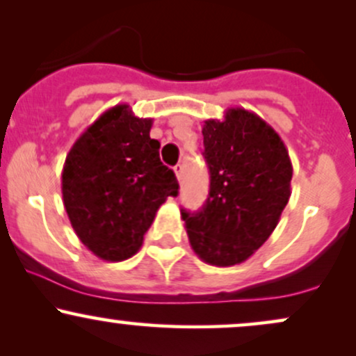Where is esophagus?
<instances>
[{"instance_id": "esophagus-1", "label": "esophagus", "mask_w": 356, "mask_h": 356, "mask_svg": "<svg viewBox=\"0 0 356 356\" xmlns=\"http://www.w3.org/2000/svg\"><path fill=\"white\" fill-rule=\"evenodd\" d=\"M174 174H175V177H177V181H181L182 179V165L181 164L174 165Z\"/></svg>"}]
</instances>
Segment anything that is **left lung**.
Wrapping results in <instances>:
<instances>
[{
    "instance_id": "1",
    "label": "left lung",
    "mask_w": 356,
    "mask_h": 356,
    "mask_svg": "<svg viewBox=\"0 0 356 356\" xmlns=\"http://www.w3.org/2000/svg\"><path fill=\"white\" fill-rule=\"evenodd\" d=\"M211 191L200 212L182 209L187 237L216 267L245 262L270 237L290 194L293 167L284 140L260 115L229 108L202 127Z\"/></svg>"
}]
</instances>
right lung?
Returning <instances> with one entry per match:
<instances>
[{"instance_id":"add662e5","label":"right lung","mask_w":356,"mask_h":356,"mask_svg":"<svg viewBox=\"0 0 356 356\" xmlns=\"http://www.w3.org/2000/svg\"><path fill=\"white\" fill-rule=\"evenodd\" d=\"M151 118L129 104L102 113L72 144L61 174L63 202L79 241L108 262L137 254L167 197L179 194L159 159Z\"/></svg>"}]
</instances>
